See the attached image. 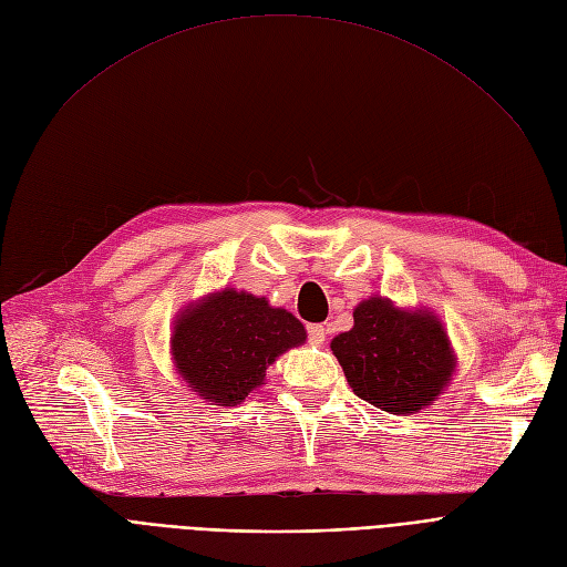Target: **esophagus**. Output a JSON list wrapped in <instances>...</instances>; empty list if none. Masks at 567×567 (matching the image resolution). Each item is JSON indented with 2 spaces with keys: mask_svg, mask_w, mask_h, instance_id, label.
<instances>
[{
  "mask_svg": "<svg viewBox=\"0 0 567 567\" xmlns=\"http://www.w3.org/2000/svg\"><path fill=\"white\" fill-rule=\"evenodd\" d=\"M307 334H309V342L319 347V344L326 342V334H328V332H326L323 326L316 323V326H309V328H307Z\"/></svg>",
  "mask_w": 567,
  "mask_h": 567,
  "instance_id": "esophagus-1",
  "label": "esophagus"
}]
</instances>
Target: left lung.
Masks as SVG:
<instances>
[{
  "mask_svg": "<svg viewBox=\"0 0 567 567\" xmlns=\"http://www.w3.org/2000/svg\"><path fill=\"white\" fill-rule=\"evenodd\" d=\"M330 349L353 393L389 414H416L456 370L454 349L433 311H410L379 296L353 309V328L337 334Z\"/></svg>",
  "mask_w": 567,
  "mask_h": 567,
  "instance_id": "1",
  "label": "left lung"
}]
</instances>
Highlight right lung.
<instances>
[{
    "label": "right lung",
    "instance_id": "1",
    "mask_svg": "<svg viewBox=\"0 0 567 567\" xmlns=\"http://www.w3.org/2000/svg\"><path fill=\"white\" fill-rule=\"evenodd\" d=\"M305 339V326L290 311L223 288L176 316L172 358L202 400L235 406L262 386L271 362Z\"/></svg>",
    "mask_w": 567,
    "mask_h": 567
}]
</instances>
